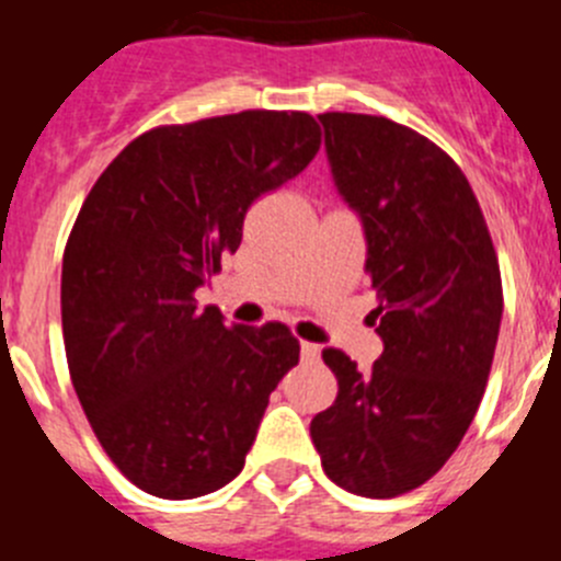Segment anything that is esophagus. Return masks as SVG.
Masks as SVG:
<instances>
[{"instance_id":"obj_1","label":"esophagus","mask_w":561,"mask_h":561,"mask_svg":"<svg viewBox=\"0 0 561 561\" xmlns=\"http://www.w3.org/2000/svg\"><path fill=\"white\" fill-rule=\"evenodd\" d=\"M300 356L306 362H317L320 359V345H314V342H300Z\"/></svg>"}]
</instances>
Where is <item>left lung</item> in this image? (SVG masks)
<instances>
[{
  "label": "left lung",
  "mask_w": 561,
  "mask_h": 561,
  "mask_svg": "<svg viewBox=\"0 0 561 561\" xmlns=\"http://www.w3.org/2000/svg\"><path fill=\"white\" fill-rule=\"evenodd\" d=\"M331 176L359 216L385 342L370 370L325 348L336 399L311 419L323 469L362 497L427 483L472 424L503 317L497 252L463 171L388 117L317 114Z\"/></svg>",
  "instance_id": "left-lung-1"
}]
</instances>
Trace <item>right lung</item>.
Here are the masks:
<instances>
[{"mask_svg":"<svg viewBox=\"0 0 561 561\" xmlns=\"http://www.w3.org/2000/svg\"><path fill=\"white\" fill-rule=\"evenodd\" d=\"M320 151L306 112L160 126L128 142L69 232L61 323L89 424L137 489L191 500L230 483L270 393L300 359L284 323L225 325L193 291L241 244L261 193Z\"/></svg>","mask_w":561,"mask_h":561,"instance_id":"right-lung-1","label":"right lung"}]
</instances>
